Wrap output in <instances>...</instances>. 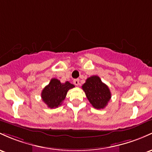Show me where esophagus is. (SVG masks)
Returning <instances> with one entry per match:
<instances>
[{
  "instance_id": "34e87169",
  "label": "esophagus",
  "mask_w": 152,
  "mask_h": 152,
  "mask_svg": "<svg viewBox=\"0 0 152 152\" xmlns=\"http://www.w3.org/2000/svg\"><path fill=\"white\" fill-rule=\"evenodd\" d=\"M73 84H74L76 86H79V79H74L73 80Z\"/></svg>"
}]
</instances>
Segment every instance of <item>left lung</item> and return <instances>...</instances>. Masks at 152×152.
Returning <instances> with one entry per match:
<instances>
[{"mask_svg": "<svg viewBox=\"0 0 152 152\" xmlns=\"http://www.w3.org/2000/svg\"><path fill=\"white\" fill-rule=\"evenodd\" d=\"M82 89L88 100L96 109H103L111 99V92L98 76H92L86 80Z\"/></svg>", "mask_w": 152, "mask_h": 152, "instance_id": "left-lung-1", "label": "left lung"}]
</instances>
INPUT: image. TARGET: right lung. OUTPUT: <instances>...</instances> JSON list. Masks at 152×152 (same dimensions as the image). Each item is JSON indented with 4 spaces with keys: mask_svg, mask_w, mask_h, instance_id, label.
<instances>
[{
    "mask_svg": "<svg viewBox=\"0 0 152 152\" xmlns=\"http://www.w3.org/2000/svg\"><path fill=\"white\" fill-rule=\"evenodd\" d=\"M74 86L68 81L61 83L57 79H52L49 84L42 91L41 97L48 107L56 108L61 105L68 90Z\"/></svg>",
    "mask_w": 152,
    "mask_h": 152,
    "instance_id": "right-lung-1",
    "label": "right lung"
}]
</instances>
